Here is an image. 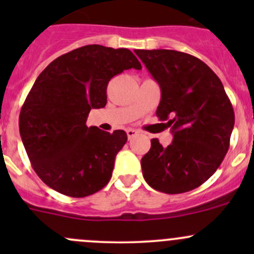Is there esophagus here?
I'll return each mask as SVG.
<instances>
[{
	"instance_id": "34e87169",
	"label": "esophagus",
	"mask_w": 254,
	"mask_h": 254,
	"mask_svg": "<svg viewBox=\"0 0 254 254\" xmlns=\"http://www.w3.org/2000/svg\"><path fill=\"white\" fill-rule=\"evenodd\" d=\"M127 137H129V139H132L135 135H137V131H136V130H134V129H127Z\"/></svg>"
}]
</instances>
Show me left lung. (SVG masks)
<instances>
[{
    "instance_id": "1",
    "label": "left lung",
    "mask_w": 254,
    "mask_h": 254,
    "mask_svg": "<svg viewBox=\"0 0 254 254\" xmlns=\"http://www.w3.org/2000/svg\"><path fill=\"white\" fill-rule=\"evenodd\" d=\"M161 88L158 119L173 140L157 139L141 158L142 175L153 189L167 194L193 190L219 168L235 125L232 104L214 71L189 54L176 50H135Z\"/></svg>"
}]
</instances>
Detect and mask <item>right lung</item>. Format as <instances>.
Here are the masks:
<instances>
[{
	"label": "right lung",
	"instance_id": "obj_1",
	"mask_svg": "<svg viewBox=\"0 0 254 254\" xmlns=\"http://www.w3.org/2000/svg\"><path fill=\"white\" fill-rule=\"evenodd\" d=\"M129 68L141 70L129 49L93 44L59 56L35 79L19 132L35 173L54 190L83 198L108 184L127 132L86 122L91 109L106 107L111 78Z\"/></svg>",
	"mask_w": 254,
	"mask_h": 254
}]
</instances>
